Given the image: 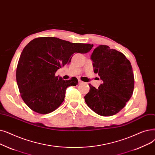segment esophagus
Instances as JSON below:
<instances>
[{
  "label": "esophagus",
  "instance_id": "esophagus-1",
  "mask_svg": "<svg viewBox=\"0 0 155 155\" xmlns=\"http://www.w3.org/2000/svg\"><path fill=\"white\" fill-rule=\"evenodd\" d=\"M78 82H79V84H82V83H83V82L82 81H81V80H79Z\"/></svg>",
  "mask_w": 155,
  "mask_h": 155
}]
</instances>
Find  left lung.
<instances>
[{"label":"left lung","instance_id":"obj_1","mask_svg":"<svg viewBox=\"0 0 155 155\" xmlns=\"http://www.w3.org/2000/svg\"><path fill=\"white\" fill-rule=\"evenodd\" d=\"M91 59L94 72L102 83L98 88L89 84L85 102L100 115H114L126 106L133 93L134 78L130 62L122 53L103 45L93 50Z\"/></svg>","mask_w":155,"mask_h":155}]
</instances>
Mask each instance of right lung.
<instances>
[{
	"label": "right lung",
	"instance_id": "add662e5",
	"mask_svg": "<svg viewBox=\"0 0 155 155\" xmlns=\"http://www.w3.org/2000/svg\"><path fill=\"white\" fill-rule=\"evenodd\" d=\"M93 45L71 43L55 37L33 39L24 48L16 69V81L25 104L34 112L47 114L64 100L65 91L76 86L73 77L64 80L55 72L71 61L76 53L85 54Z\"/></svg>",
	"mask_w": 155,
	"mask_h": 155
}]
</instances>
